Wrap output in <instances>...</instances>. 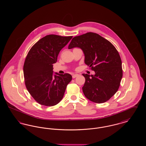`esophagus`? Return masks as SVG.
I'll list each match as a JSON object with an SVG mask.
<instances>
[{
  "label": "esophagus",
  "mask_w": 146,
  "mask_h": 146,
  "mask_svg": "<svg viewBox=\"0 0 146 146\" xmlns=\"http://www.w3.org/2000/svg\"><path fill=\"white\" fill-rule=\"evenodd\" d=\"M79 76V74H73V76H72V78H76V76Z\"/></svg>",
  "instance_id": "34e87169"
}]
</instances>
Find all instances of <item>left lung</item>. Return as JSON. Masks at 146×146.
<instances>
[{
  "label": "left lung",
  "instance_id": "obj_1",
  "mask_svg": "<svg viewBox=\"0 0 146 146\" xmlns=\"http://www.w3.org/2000/svg\"><path fill=\"white\" fill-rule=\"evenodd\" d=\"M74 48L82 50L85 63L95 72L94 75L83 74L85 96L97 104L109 100L118 91L123 76L122 63L117 49L111 42L92 32L74 37L68 49Z\"/></svg>",
  "mask_w": 146,
  "mask_h": 146
}]
</instances>
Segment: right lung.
<instances>
[{
  "mask_svg": "<svg viewBox=\"0 0 146 146\" xmlns=\"http://www.w3.org/2000/svg\"><path fill=\"white\" fill-rule=\"evenodd\" d=\"M50 35L42 38L30 49L23 66L27 89L35 100L45 106H53L62 99L72 80L68 74L54 73L53 64L60 51L72 38Z\"/></svg>",
  "mask_w": 146,
  "mask_h": 146,
  "instance_id": "right-lung-1",
  "label": "right lung"
}]
</instances>
